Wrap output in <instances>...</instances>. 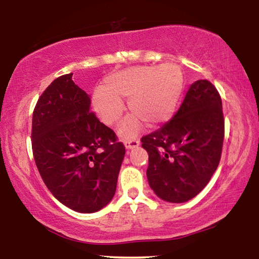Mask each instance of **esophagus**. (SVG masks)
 I'll use <instances>...</instances> for the list:
<instances>
[{
    "label": "esophagus",
    "mask_w": 259,
    "mask_h": 259,
    "mask_svg": "<svg viewBox=\"0 0 259 259\" xmlns=\"http://www.w3.org/2000/svg\"><path fill=\"white\" fill-rule=\"evenodd\" d=\"M124 145L126 150H133V148H136L139 146V140L137 139H130V140H125Z\"/></svg>",
    "instance_id": "1"
}]
</instances>
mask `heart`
I'll use <instances>...</instances> for the list:
<instances>
[{
    "label": "heart",
    "mask_w": 259,
    "mask_h": 259,
    "mask_svg": "<svg viewBox=\"0 0 259 259\" xmlns=\"http://www.w3.org/2000/svg\"><path fill=\"white\" fill-rule=\"evenodd\" d=\"M185 88V77L177 64L160 66H134L108 75L104 88L93 94V107L100 120L114 125L124 112L123 98L134 114L123 121L119 135L123 139L135 137L143 125L166 123L176 114Z\"/></svg>",
    "instance_id": "heart-1"
}]
</instances>
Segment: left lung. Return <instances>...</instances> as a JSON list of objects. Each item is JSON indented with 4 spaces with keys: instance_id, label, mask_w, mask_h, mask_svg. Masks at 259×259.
Wrapping results in <instances>:
<instances>
[{
    "instance_id": "8db88e82",
    "label": "left lung",
    "mask_w": 259,
    "mask_h": 259,
    "mask_svg": "<svg viewBox=\"0 0 259 259\" xmlns=\"http://www.w3.org/2000/svg\"><path fill=\"white\" fill-rule=\"evenodd\" d=\"M224 142L222 99L207 80L191 84L169 122L142 138L148 184L160 199L183 203L199 194L216 171Z\"/></svg>"
}]
</instances>
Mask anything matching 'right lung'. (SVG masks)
<instances>
[{
	"label": "right lung",
	"mask_w": 259,
	"mask_h": 259,
	"mask_svg": "<svg viewBox=\"0 0 259 259\" xmlns=\"http://www.w3.org/2000/svg\"><path fill=\"white\" fill-rule=\"evenodd\" d=\"M57 77L33 112L32 148L43 182L74 211L96 212L111 202L125 154L116 135L90 112L89 95Z\"/></svg>",
	"instance_id": "add662e5"
}]
</instances>
